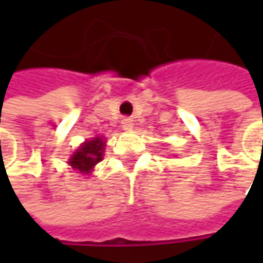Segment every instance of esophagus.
<instances>
[{
    "label": "esophagus",
    "instance_id": "34e87169",
    "mask_svg": "<svg viewBox=\"0 0 263 263\" xmlns=\"http://www.w3.org/2000/svg\"><path fill=\"white\" fill-rule=\"evenodd\" d=\"M122 128H123L125 131H131L132 128H134V120L129 119V117H125V119L122 120Z\"/></svg>",
    "mask_w": 263,
    "mask_h": 263
}]
</instances>
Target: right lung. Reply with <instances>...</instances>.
I'll list each match as a JSON object with an SVG mask.
<instances>
[{
  "instance_id": "obj_1",
  "label": "right lung",
  "mask_w": 263,
  "mask_h": 263,
  "mask_svg": "<svg viewBox=\"0 0 263 263\" xmlns=\"http://www.w3.org/2000/svg\"><path fill=\"white\" fill-rule=\"evenodd\" d=\"M103 149H105V138L103 137H94L91 140H86L82 143L79 149L71 155L68 160V164L79 171L80 174H89L92 167L103 160Z\"/></svg>"
}]
</instances>
